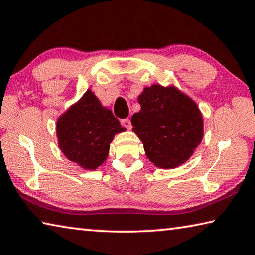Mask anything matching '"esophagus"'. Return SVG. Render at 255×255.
Returning a JSON list of instances; mask_svg holds the SVG:
<instances>
[{"mask_svg": "<svg viewBox=\"0 0 255 255\" xmlns=\"http://www.w3.org/2000/svg\"><path fill=\"white\" fill-rule=\"evenodd\" d=\"M122 126L123 127H126L127 129H130L131 128V123H130V120H129L128 118H125V119H122Z\"/></svg>", "mask_w": 255, "mask_h": 255, "instance_id": "esophagus-1", "label": "esophagus"}]
</instances>
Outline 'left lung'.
<instances>
[{
	"instance_id": "left-lung-1",
	"label": "left lung",
	"mask_w": 255,
	"mask_h": 255,
	"mask_svg": "<svg viewBox=\"0 0 255 255\" xmlns=\"http://www.w3.org/2000/svg\"><path fill=\"white\" fill-rule=\"evenodd\" d=\"M140 112L132 115V130L151 163L174 168L193 155L203 138V117L195 101L182 91L152 85L138 97Z\"/></svg>"
}]
</instances>
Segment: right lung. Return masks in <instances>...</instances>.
I'll list each match as a JSON object with an SVG mask.
<instances>
[{
	"instance_id": "1",
	"label": "right lung",
	"mask_w": 255,
	"mask_h": 255,
	"mask_svg": "<svg viewBox=\"0 0 255 255\" xmlns=\"http://www.w3.org/2000/svg\"><path fill=\"white\" fill-rule=\"evenodd\" d=\"M125 130L112 110L103 107L91 90H87L57 122L60 149L69 160L89 170L104 164L114 136Z\"/></svg>"
}]
</instances>
